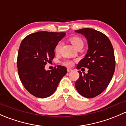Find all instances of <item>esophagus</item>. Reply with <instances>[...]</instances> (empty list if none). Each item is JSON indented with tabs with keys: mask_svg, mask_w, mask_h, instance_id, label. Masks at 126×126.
<instances>
[{
	"mask_svg": "<svg viewBox=\"0 0 126 126\" xmlns=\"http://www.w3.org/2000/svg\"><path fill=\"white\" fill-rule=\"evenodd\" d=\"M67 71H68V72H70V71H72V69H71V68H67Z\"/></svg>",
	"mask_w": 126,
	"mask_h": 126,
	"instance_id": "1",
	"label": "esophagus"
}]
</instances>
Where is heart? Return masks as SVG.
<instances>
[{
  "mask_svg": "<svg viewBox=\"0 0 126 126\" xmlns=\"http://www.w3.org/2000/svg\"><path fill=\"white\" fill-rule=\"evenodd\" d=\"M69 41L72 43V45L77 49L79 46L81 45H83V42L82 39L78 37L77 36H71L69 38ZM61 47H62V43L61 42H58L57 44H56L55 49H54V51L56 54H58L60 51ZM62 64L66 66H71L73 64V61L71 60H66L63 61L62 62Z\"/></svg>",
  "mask_w": 126,
  "mask_h": 126,
  "instance_id": "b5f03b06",
  "label": "heart"
}]
</instances>
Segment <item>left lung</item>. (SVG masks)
<instances>
[{
    "label": "left lung",
    "mask_w": 126,
    "mask_h": 126,
    "mask_svg": "<svg viewBox=\"0 0 126 126\" xmlns=\"http://www.w3.org/2000/svg\"><path fill=\"white\" fill-rule=\"evenodd\" d=\"M76 32L84 35L88 44L87 54L77 68H87L88 71L83 75L79 71L80 76L75 86L82 96L93 98L102 93L112 79L115 69L113 48L110 39L101 32L85 28Z\"/></svg>",
    "instance_id": "8db88e82"
}]
</instances>
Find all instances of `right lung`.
<instances>
[{"mask_svg":"<svg viewBox=\"0 0 126 126\" xmlns=\"http://www.w3.org/2000/svg\"><path fill=\"white\" fill-rule=\"evenodd\" d=\"M65 35L41 31L27 35L21 42L17 59L19 77L25 88L34 96H50L66 74V68L63 66L58 65L52 71L44 69L47 63L54 59L56 44Z\"/></svg>","mask_w":126,"mask_h":126,"instance_id":"add662e5","label":"right lung"}]
</instances>
